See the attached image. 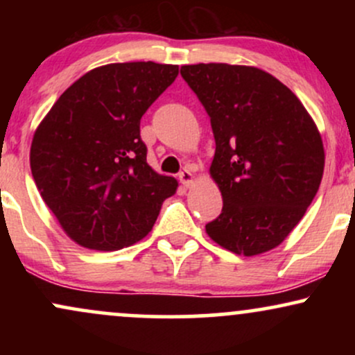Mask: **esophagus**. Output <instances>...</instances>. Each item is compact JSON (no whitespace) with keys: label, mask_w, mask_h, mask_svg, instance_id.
<instances>
[{"label":"esophagus","mask_w":355,"mask_h":355,"mask_svg":"<svg viewBox=\"0 0 355 355\" xmlns=\"http://www.w3.org/2000/svg\"><path fill=\"white\" fill-rule=\"evenodd\" d=\"M178 178H180V182L183 183V187H190L191 183H193V175L189 168H183L180 175H178Z\"/></svg>","instance_id":"1"}]
</instances>
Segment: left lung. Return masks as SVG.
Returning a JSON list of instances; mask_svg holds the SVG:
<instances>
[{
    "instance_id": "left-lung-1",
    "label": "left lung",
    "mask_w": 355,
    "mask_h": 355,
    "mask_svg": "<svg viewBox=\"0 0 355 355\" xmlns=\"http://www.w3.org/2000/svg\"><path fill=\"white\" fill-rule=\"evenodd\" d=\"M180 75L209 113L215 138L210 175L223 207L207 234L245 257L280 245L302 220L324 173V145L311 115L259 68L198 63L182 67Z\"/></svg>"
}]
</instances>
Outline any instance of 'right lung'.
<instances>
[{
  "mask_svg": "<svg viewBox=\"0 0 355 355\" xmlns=\"http://www.w3.org/2000/svg\"><path fill=\"white\" fill-rule=\"evenodd\" d=\"M177 64L112 63L76 80L36 128L30 165L40 195L81 247L120 250L152 230L178 183L146 164L140 120Z\"/></svg>",
  "mask_w": 355,
  "mask_h": 355,
  "instance_id": "add662e5",
  "label": "right lung"
}]
</instances>
